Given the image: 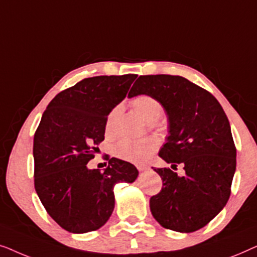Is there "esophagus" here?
I'll use <instances>...</instances> for the list:
<instances>
[{
    "instance_id": "esophagus-1",
    "label": "esophagus",
    "mask_w": 257,
    "mask_h": 257,
    "mask_svg": "<svg viewBox=\"0 0 257 257\" xmlns=\"http://www.w3.org/2000/svg\"><path fill=\"white\" fill-rule=\"evenodd\" d=\"M137 168H138L139 172H144V171L149 170V167H147V166H137Z\"/></svg>"
}]
</instances>
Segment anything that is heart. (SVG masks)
Masks as SVG:
<instances>
[{
  "mask_svg": "<svg viewBox=\"0 0 257 257\" xmlns=\"http://www.w3.org/2000/svg\"><path fill=\"white\" fill-rule=\"evenodd\" d=\"M133 108L139 117L145 122H154L161 117L164 107L161 103L156 98L149 94H140L131 101ZM121 112V106L117 105L112 108L105 122V131L106 135H110L113 128L114 122L117 120ZM157 144L150 138L144 139H121L113 146L114 156L122 160L130 161L133 164H144L150 159V157L156 152Z\"/></svg>",
  "mask_w": 257,
  "mask_h": 257,
  "instance_id": "1",
  "label": "heart"
}]
</instances>
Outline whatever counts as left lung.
I'll return each instance as SVG.
<instances>
[{
  "label": "left lung",
  "instance_id": "obj_1",
  "mask_svg": "<svg viewBox=\"0 0 257 257\" xmlns=\"http://www.w3.org/2000/svg\"><path fill=\"white\" fill-rule=\"evenodd\" d=\"M149 94L168 115L167 142L159 157L177 167L154 168L163 188L150 199V208L166 229L192 233L219 214L230 196L236 170V147L222 106L212 93L180 76H139L128 97Z\"/></svg>",
  "mask_w": 257,
  "mask_h": 257
}]
</instances>
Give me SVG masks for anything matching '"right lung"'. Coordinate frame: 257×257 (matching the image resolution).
<instances>
[{"instance_id":"right-lung-1","label":"right lung","mask_w":257,"mask_h":257,"mask_svg":"<svg viewBox=\"0 0 257 257\" xmlns=\"http://www.w3.org/2000/svg\"><path fill=\"white\" fill-rule=\"evenodd\" d=\"M137 75L97 76L59 92L34 136L35 189L49 215L70 233L99 229L114 208L113 188L133 182L138 170L111 158L105 170L87 163L104 140L105 122Z\"/></svg>"}]
</instances>
